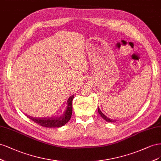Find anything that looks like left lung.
Returning a JSON list of instances; mask_svg holds the SVG:
<instances>
[{
    "label": "left lung",
    "mask_w": 161,
    "mask_h": 161,
    "mask_svg": "<svg viewBox=\"0 0 161 161\" xmlns=\"http://www.w3.org/2000/svg\"><path fill=\"white\" fill-rule=\"evenodd\" d=\"M98 113H99V114H100L101 115V117H102L105 121H107V122H110V123H113V122H115L116 121L115 120H114V119H110V118H108V117H107L106 115H104V114L101 112V111L100 110V108L99 107H98Z\"/></svg>",
    "instance_id": "1"
}]
</instances>
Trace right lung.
<instances>
[{
	"instance_id": "obj_1",
	"label": "right lung",
	"mask_w": 161,
	"mask_h": 161,
	"mask_svg": "<svg viewBox=\"0 0 161 161\" xmlns=\"http://www.w3.org/2000/svg\"><path fill=\"white\" fill-rule=\"evenodd\" d=\"M74 98V96H71L68 98L67 102V107L61 116L52 117H44V118H35L28 117L31 120L35 123L39 124L41 126L45 127L53 128V127H61L69 121L72 114V100Z\"/></svg>"
}]
</instances>
